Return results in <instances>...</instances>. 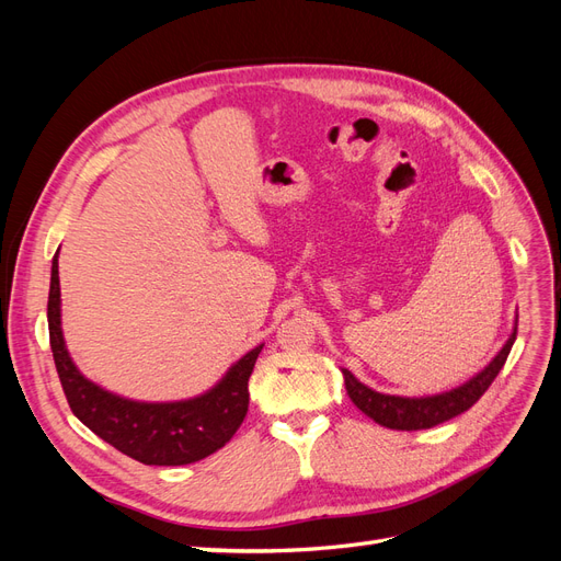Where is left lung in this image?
<instances>
[{
	"mask_svg": "<svg viewBox=\"0 0 561 561\" xmlns=\"http://www.w3.org/2000/svg\"><path fill=\"white\" fill-rule=\"evenodd\" d=\"M515 336H517V320H515L513 334L507 336V342L494 355V360H491L484 369H480L478 375L470 377L466 383L445 390V393L421 396V398L388 396V393H379V390H371L369 386L355 379L348 369H342L346 393L353 400V404L371 421H377L379 426L393 428V431L433 428L437 423H445L458 414L468 412L470 407L484 396V390L491 386V381L496 379L501 367L505 365L507 353H511L515 344Z\"/></svg>",
	"mask_w": 561,
	"mask_h": 561,
	"instance_id": "8db88e82",
	"label": "left lung"
}]
</instances>
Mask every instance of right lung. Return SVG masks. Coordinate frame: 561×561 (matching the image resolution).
I'll use <instances>...</instances> for the list:
<instances>
[{
    "label": "right lung",
    "mask_w": 561,
    "mask_h": 561,
    "mask_svg": "<svg viewBox=\"0 0 561 561\" xmlns=\"http://www.w3.org/2000/svg\"><path fill=\"white\" fill-rule=\"evenodd\" d=\"M48 336L75 416L105 443L145 466H186L222 449L248 414V379L264 346L248 351L210 390L190 400L140 402L110 393L81 375L65 346L58 252L50 264Z\"/></svg>",
    "instance_id": "add662e5"
}]
</instances>
